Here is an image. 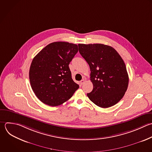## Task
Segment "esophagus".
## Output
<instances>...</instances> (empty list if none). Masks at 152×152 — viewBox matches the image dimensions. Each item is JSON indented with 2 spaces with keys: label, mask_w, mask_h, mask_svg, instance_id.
Wrapping results in <instances>:
<instances>
[{
  "label": "esophagus",
  "mask_w": 152,
  "mask_h": 152,
  "mask_svg": "<svg viewBox=\"0 0 152 152\" xmlns=\"http://www.w3.org/2000/svg\"><path fill=\"white\" fill-rule=\"evenodd\" d=\"M84 82H85V81H84V80H82L81 81H80V84L82 86L84 83Z\"/></svg>",
  "instance_id": "1"
}]
</instances>
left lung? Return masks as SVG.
Listing matches in <instances>:
<instances>
[{
    "label": "left lung",
    "mask_w": 152,
    "mask_h": 152,
    "mask_svg": "<svg viewBox=\"0 0 152 152\" xmlns=\"http://www.w3.org/2000/svg\"><path fill=\"white\" fill-rule=\"evenodd\" d=\"M79 52L89 65L93 89L87 93L97 106L107 108L124 96L129 78L125 64L116 50L103 44H78Z\"/></svg>",
    "instance_id": "1"
}]
</instances>
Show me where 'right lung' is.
Returning <instances> with one entry per match:
<instances>
[{
    "mask_svg": "<svg viewBox=\"0 0 152 152\" xmlns=\"http://www.w3.org/2000/svg\"><path fill=\"white\" fill-rule=\"evenodd\" d=\"M78 51L75 44L65 42L52 43L33 59L29 78L37 98L51 106L69 100L79 88L72 79L69 64Z\"/></svg>",
    "mask_w": 152,
    "mask_h": 152,
    "instance_id": "1",
    "label": "right lung"
}]
</instances>
